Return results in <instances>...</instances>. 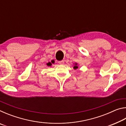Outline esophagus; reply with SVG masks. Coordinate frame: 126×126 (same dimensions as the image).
<instances>
[{"instance_id":"34e87169","label":"esophagus","mask_w":126,"mask_h":126,"mask_svg":"<svg viewBox=\"0 0 126 126\" xmlns=\"http://www.w3.org/2000/svg\"><path fill=\"white\" fill-rule=\"evenodd\" d=\"M58 63L59 64H63L64 62L63 61H58Z\"/></svg>"}]
</instances>
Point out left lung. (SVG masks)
<instances>
[{
	"instance_id": "left-lung-1",
	"label": "left lung",
	"mask_w": 126,
	"mask_h": 126,
	"mask_svg": "<svg viewBox=\"0 0 126 126\" xmlns=\"http://www.w3.org/2000/svg\"><path fill=\"white\" fill-rule=\"evenodd\" d=\"M74 69H77V68H78V65H77V63H75L74 64Z\"/></svg>"
}]
</instances>
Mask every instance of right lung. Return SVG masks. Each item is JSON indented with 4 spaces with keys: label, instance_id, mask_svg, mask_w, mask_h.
Returning a JSON list of instances; mask_svg holds the SVG:
<instances>
[{
    "label": "right lung",
    "instance_id": "1",
    "mask_svg": "<svg viewBox=\"0 0 126 126\" xmlns=\"http://www.w3.org/2000/svg\"><path fill=\"white\" fill-rule=\"evenodd\" d=\"M47 64L48 66H50L51 65H52V64H51L50 62H49V63H48Z\"/></svg>",
    "mask_w": 126,
    "mask_h": 126
}]
</instances>
